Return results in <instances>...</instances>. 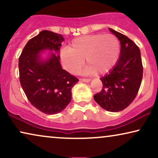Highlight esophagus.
<instances>
[{"label":"esophagus","mask_w":158,"mask_h":158,"mask_svg":"<svg viewBox=\"0 0 158 158\" xmlns=\"http://www.w3.org/2000/svg\"><path fill=\"white\" fill-rule=\"evenodd\" d=\"M80 81L82 82H85V83H88V82H90L91 80L90 78H80Z\"/></svg>","instance_id":"34e87169"}]
</instances>
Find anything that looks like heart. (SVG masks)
Listing matches in <instances>:
<instances>
[{
    "instance_id": "b5f03b06",
    "label": "heart",
    "mask_w": 158,
    "mask_h": 158,
    "mask_svg": "<svg viewBox=\"0 0 158 158\" xmlns=\"http://www.w3.org/2000/svg\"><path fill=\"white\" fill-rule=\"evenodd\" d=\"M120 55L119 41L112 34H91L75 38L60 53L62 64L68 72L77 74L85 58L88 72L105 74L117 62Z\"/></svg>"
}]
</instances>
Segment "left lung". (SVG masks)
<instances>
[{
	"mask_svg": "<svg viewBox=\"0 0 158 158\" xmlns=\"http://www.w3.org/2000/svg\"><path fill=\"white\" fill-rule=\"evenodd\" d=\"M109 31L120 41L119 59L109 73L101 77L102 90L94 98L103 109L118 112L126 109L137 96L143 67L140 50L135 43L115 30L109 28Z\"/></svg>",
	"mask_w": 158,
	"mask_h": 158,
	"instance_id": "8db88e82",
	"label": "left lung"
}]
</instances>
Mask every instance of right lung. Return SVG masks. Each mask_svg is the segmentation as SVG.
<instances>
[{"mask_svg":"<svg viewBox=\"0 0 158 158\" xmlns=\"http://www.w3.org/2000/svg\"><path fill=\"white\" fill-rule=\"evenodd\" d=\"M64 40L61 34L44 30L25 45L19 59V80L29 102L46 114L65 109L72 99L71 90L79 80L62 68L59 51ZM54 52L43 60L40 52Z\"/></svg>","mask_w":158,"mask_h":158,"instance_id":"right-lung-1","label":"right lung"}]
</instances>
